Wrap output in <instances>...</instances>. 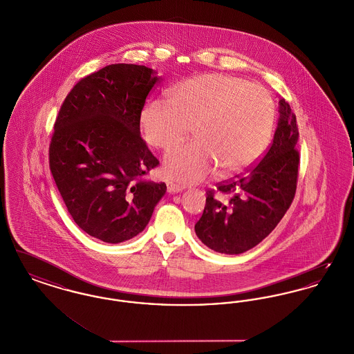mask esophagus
<instances>
[{
  "instance_id": "34e87169",
  "label": "esophagus",
  "mask_w": 354,
  "mask_h": 354,
  "mask_svg": "<svg viewBox=\"0 0 354 354\" xmlns=\"http://www.w3.org/2000/svg\"><path fill=\"white\" fill-rule=\"evenodd\" d=\"M182 189H183L182 185H175L172 182H167V191H169V194H175V192H179Z\"/></svg>"
}]
</instances>
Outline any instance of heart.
<instances>
[{
	"instance_id": "1",
	"label": "heart",
	"mask_w": 354,
	"mask_h": 354,
	"mask_svg": "<svg viewBox=\"0 0 354 354\" xmlns=\"http://www.w3.org/2000/svg\"><path fill=\"white\" fill-rule=\"evenodd\" d=\"M274 106L267 88L227 74H204L178 84L169 100H153L142 110L146 142L167 150L191 131L196 139L171 149L165 175L195 183L219 166L223 174L241 172L270 145Z\"/></svg>"
}]
</instances>
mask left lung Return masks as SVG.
<instances>
[{
	"instance_id": "1",
	"label": "left lung",
	"mask_w": 354,
	"mask_h": 354,
	"mask_svg": "<svg viewBox=\"0 0 354 354\" xmlns=\"http://www.w3.org/2000/svg\"><path fill=\"white\" fill-rule=\"evenodd\" d=\"M297 140L296 115L289 103L280 100L279 124L263 159L244 174L207 189L202 218L195 224L203 244L216 252L239 254L270 235L296 194Z\"/></svg>"
}]
</instances>
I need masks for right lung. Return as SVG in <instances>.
Returning <instances> with one entry per match:
<instances>
[{"label": "right lung", "mask_w": 354, "mask_h": 354, "mask_svg": "<svg viewBox=\"0 0 354 354\" xmlns=\"http://www.w3.org/2000/svg\"><path fill=\"white\" fill-rule=\"evenodd\" d=\"M158 84L146 66H104L77 82L55 118L51 175L78 227L104 243L142 232L167 189L145 179L159 160L140 136V114Z\"/></svg>", "instance_id": "1"}]
</instances>
